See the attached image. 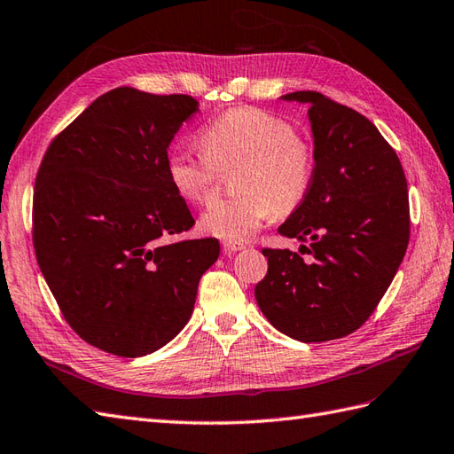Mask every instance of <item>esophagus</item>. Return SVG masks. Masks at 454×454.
Segmentation results:
<instances>
[{
	"mask_svg": "<svg viewBox=\"0 0 454 454\" xmlns=\"http://www.w3.org/2000/svg\"><path fill=\"white\" fill-rule=\"evenodd\" d=\"M244 247H246V246L241 244V241H228V239L223 241V249H224L226 253H236V251H241Z\"/></svg>",
	"mask_w": 454,
	"mask_h": 454,
	"instance_id": "esophagus-1",
	"label": "esophagus"
}]
</instances>
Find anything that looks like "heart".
<instances>
[{
    "instance_id": "heart-1",
    "label": "heart",
    "mask_w": 454,
    "mask_h": 454,
    "mask_svg": "<svg viewBox=\"0 0 454 454\" xmlns=\"http://www.w3.org/2000/svg\"><path fill=\"white\" fill-rule=\"evenodd\" d=\"M203 153L176 151L168 158V177L193 205L215 199L220 172L238 168V195L210 205L201 228L210 236L241 241L272 216H288L308 199L315 179L313 145L294 125L259 108H234L199 133Z\"/></svg>"
}]
</instances>
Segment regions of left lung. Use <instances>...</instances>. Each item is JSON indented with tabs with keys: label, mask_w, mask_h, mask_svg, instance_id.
<instances>
[{
	"label": "left lung",
	"mask_w": 454,
	"mask_h": 454,
	"mask_svg": "<svg viewBox=\"0 0 454 454\" xmlns=\"http://www.w3.org/2000/svg\"><path fill=\"white\" fill-rule=\"evenodd\" d=\"M309 104L315 179L303 205L278 231L309 244L308 261L262 249L267 277L255 300L272 326L301 342L350 334L391 286L410 239L406 176L375 125L315 90L284 94Z\"/></svg>",
	"instance_id": "8db88e82"
}]
</instances>
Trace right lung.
<instances>
[{
	"label": "right lung",
	"instance_id": "add662e5",
	"mask_svg": "<svg viewBox=\"0 0 454 454\" xmlns=\"http://www.w3.org/2000/svg\"><path fill=\"white\" fill-rule=\"evenodd\" d=\"M187 94H102L50 143L33 197L38 267L63 319L100 350L139 357L184 329L216 238L166 241L195 224L168 177V146L197 112Z\"/></svg>",
	"mask_w": 454,
	"mask_h": 454
}]
</instances>
